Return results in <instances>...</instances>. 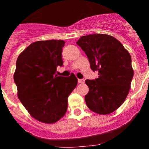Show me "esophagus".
Masks as SVG:
<instances>
[{
	"label": "esophagus",
	"instance_id": "obj_1",
	"mask_svg": "<svg viewBox=\"0 0 149 149\" xmlns=\"http://www.w3.org/2000/svg\"><path fill=\"white\" fill-rule=\"evenodd\" d=\"M78 83L79 84H84V79H78Z\"/></svg>",
	"mask_w": 149,
	"mask_h": 149
}]
</instances>
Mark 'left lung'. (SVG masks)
Returning <instances> with one entry per match:
<instances>
[{
  "mask_svg": "<svg viewBox=\"0 0 149 149\" xmlns=\"http://www.w3.org/2000/svg\"><path fill=\"white\" fill-rule=\"evenodd\" d=\"M77 44L87 56L91 69L98 72V78L85 81L89 86L86 105L96 113H111L124 103L131 88V55L118 39L107 34L84 36Z\"/></svg>",
  "mask_w": 149,
  "mask_h": 149,
  "instance_id": "8db88e82",
  "label": "left lung"
}]
</instances>
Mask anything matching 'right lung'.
Returning <instances> with one entry per match:
<instances>
[{"label": "right lung", "instance_id": "1", "mask_svg": "<svg viewBox=\"0 0 149 149\" xmlns=\"http://www.w3.org/2000/svg\"><path fill=\"white\" fill-rule=\"evenodd\" d=\"M63 40L37 41L19 54L14 81L18 97L30 115L39 122L53 124L64 116L68 97L77 84L74 74H55L62 59Z\"/></svg>", "mask_w": 149, "mask_h": 149}]
</instances>
